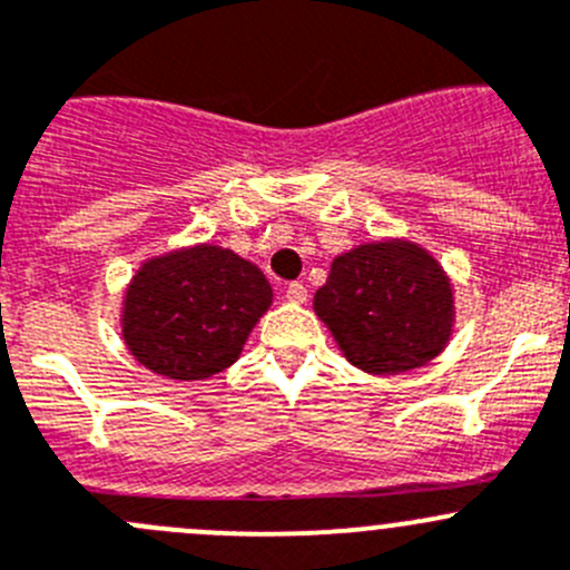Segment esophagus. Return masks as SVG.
<instances>
[{"instance_id": "34e87169", "label": "esophagus", "mask_w": 570, "mask_h": 570, "mask_svg": "<svg viewBox=\"0 0 570 570\" xmlns=\"http://www.w3.org/2000/svg\"><path fill=\"white\" fill-rule=\"evenodd\" d=\"M285 296H288V302H294V305H302V302L307 299V288L302 282H291L288 288H285Z\"/></svg>"}]
</instances>
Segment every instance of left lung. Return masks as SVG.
Here are the masks:
<instances>
[{
	"instance_id": "left-lung-1",
	"label": "left lung",
	"mask_w": 570,
	"mask_h": 570,
	"mask_svg": "<svg viewBox=\"0 0 570 570\" xmlns=\"http://www.w3.org/2000/svg\"><path fill=\"white\" fill-rule=\"evenodd\" d=\"M313 311L346 361L370 375L420 370L453 333L451 279L425 248L397 237L335 257Z\"/></svg>"
}]
</instances>
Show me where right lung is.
Here are the masks:
<instances>
[{"mask_svg": "<svg viewBox=\"0 0 570 570\" xmlns=\"http://www.w3.org/2000/svg\"><path fill=\"white\" fill-rule=\"evenodd\" d=\"M274 291L254 263L200 243L139 265L122 299L131 355L170 381H207L240 357Z\"/></svg>", "mask_w": 570, "mask_h": 570, "instance_id": "add662e5", "label": "right lung"}]
</instances>
